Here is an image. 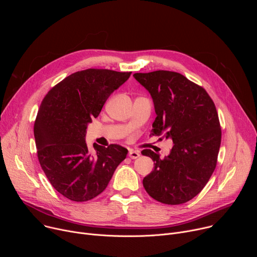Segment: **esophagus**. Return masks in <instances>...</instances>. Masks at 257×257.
I'll return each mask as SVG.
<instances>
[{"label":"esophagus","instance_id":"1","mask_svg":"<svg viewBox=\"0 0 257 257\" xmlns=\"http://www.w3.org/2000/svg\"><path fill=\"white\" fill-rule=\"evenodd\" d=\"M128 156H129L130 159L135 160V159H137V158L140 157V154H139V152H136V151H132V150H131V151H129Z\"/></svg>","mask_w":257,"mask_h":257}]
</instances>
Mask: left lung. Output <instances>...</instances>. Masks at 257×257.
<instances>
[{
  "instance_id": "8db88e82",
  "label": "left lung",
  "mask_w": 257,
  "mask_h": 257,
  "mask_svg": "<svg viewBox=\"0 0 257 257\" xmlns=\"http://www.w3.org/2000/svg\"><path fill=\"white\" fill-rule=\"evenodd\" d=\"M133 76L154 99L153 135L174 143L164 159L145 150L143 155L153 159L155 168L143 179V187L162 203H185L204 188L216 166L222 129L214 102L202 86L177 72L158 70Z\"/></svg>"
}]
</instances>
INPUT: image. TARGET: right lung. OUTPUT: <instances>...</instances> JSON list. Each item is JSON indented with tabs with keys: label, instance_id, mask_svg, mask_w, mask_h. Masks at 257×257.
Wrapping results in <instances>:
<instances>
[{
	"label": "right lung",
	"instance_id": "add662e5",
	"mask_svg": "<svg viewBox=\"0 0 257 257\" xmlns=\"http://www.w3.org/2000/svg\"><path fill=\"white\" fill-rule=\"evenodd\" d=\"M131 72L86 69L69 75L44 97L33 132L38 158L52 186L72 201H87L107 186L128 151L119 144L93 145L84 137L111 93Z\"/></svg>",
	"mask_w": 257,
	"mask_h": 257
}]
</instances>
